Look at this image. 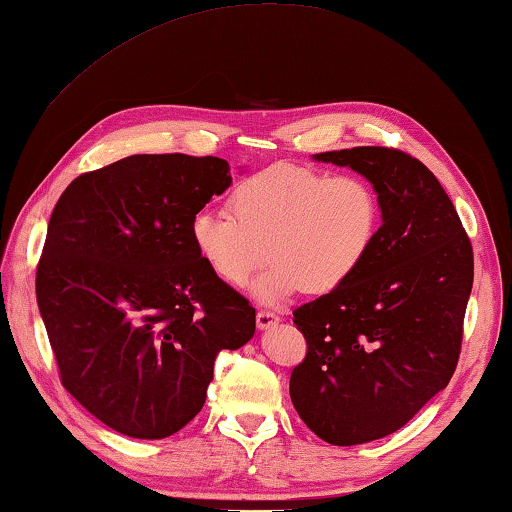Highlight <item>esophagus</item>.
<instances>
[{
    "label": "esophagus",
    "instance_id": "34e87169",
    "mask_svg": "<svg viewBox=\"0 0 512 512\" xmlns=\"http://www.w3.org/2000/svg\"><path fill=\"white\" fill-rule=\"evenodd\" d=\"M279 323V316L270 310H259L257 312V327L259 329H270Z\"/></svg>",
    "mask_w": 512,
    "mask_h": 512
}]
</instances>
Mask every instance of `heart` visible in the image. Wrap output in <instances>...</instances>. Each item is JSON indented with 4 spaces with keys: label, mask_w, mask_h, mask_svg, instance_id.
Returning <instances> with one entry per match:
<instances>
[{
    "label": "heart",
    "mask_w": 512,
    "mask_h": 512,
    "mask_svg": "<svg viewBox=\"0 0 512 512\" xmlns=\"http://www.w3.org/2000/svg\"><path fill=\"white\" fill-rule=\"evenodd\" d=\"M229 211L200 209L192 218L196 253L233 288L275 259L255 288L268 303L301 288H342L364 266L382 227V200L366 176L299 165L244 178L229 194Z\"/></svg>",
    "instance_id": "heart-1"
}]
</instances>
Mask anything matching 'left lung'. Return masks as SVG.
Wrapping results in <instances>:
<instances>
[{"label": "left lung", "mask_w": 512, "mask_h": 512, "mask_svg": "<svg viewBox=\"0 0 512 512\" xmlns=\"http://www.w3.org/2000/svg\"><path fill=\"white\" fill-rule=\"evenodd\" d=\"M349 165L382 200L371 255L342 288L294 310L307 342L290 397L331 445L397 432L456 371L473 248L438 178L410 154L360 146L314 154Z\"/></svg>", "instance_id": "8db88e82"}]
</instances>
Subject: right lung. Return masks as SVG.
<instances>
[{
  "label": "right lung",
  "mask_w": 512,
  "mask_h": 512,
  "mask_svg": "<svg viewBox=\"0 0 512 512\" xmlns=\"http://www.w3.org/2000/svg\"><path fill=\"white\" fill-rule=\"evenodd\" d=\"M229 163L133 154L80 174L47 224L37 303L61 384L115 432L165 438L205 406L213 362L255 334V307L196 253L192 218Z\"/></svg>",
  "instance_id": "obj_1"
}]
</instances>
